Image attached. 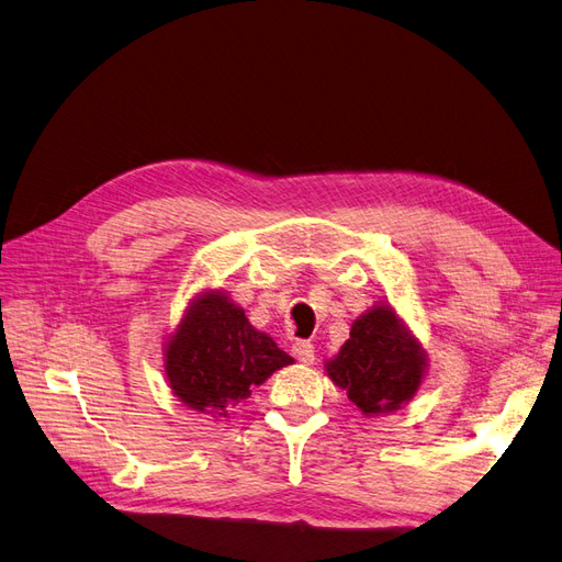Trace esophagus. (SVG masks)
Segmentation results:
<instances>
[{
	"label": "esophagus",
	"instance_id": "esophagus-1",
	"mask_svg": "<svg viewBox=\"0 0 562 562\" xmlns=\"http://www.w3.org/2000/svg\"><path fill=\"white\" fill-rule=\"evenodd\" d=\"M291 351L300 363H314V345L310 339H297V342H293Z\"/></svg>",
	"mask_w": 562,
	"mask_h": 562
}]
</instances>
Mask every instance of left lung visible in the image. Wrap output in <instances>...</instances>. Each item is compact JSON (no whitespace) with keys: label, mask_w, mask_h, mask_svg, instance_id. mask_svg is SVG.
<instances>
[{"label":"left lung","mask_w":562,"mask_h":562,"mask_svg":"<svg viewBox=\"0 0 562 562\" xmlns=\"http://www.w3.org/2000/svg\"><path fill=\"white\" fill-rule=\"evenodd\" d=\"M326 370L361 413L380 415L415 396L424 375V353L394 312L375 307L353 321L349 339Z\"/></svg>","instance_id":"8db88e82"}]
</instances>
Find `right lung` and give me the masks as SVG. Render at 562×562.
I'll return each mask as SVG.
<instances>
[{"label":"right lung","mask_w":562,"mask_h":562,"mask_svg":"<svg viewBox=\"0 0 562 562\" xmlns=\"http://www.w3.org/2000/svg\"><path fill=\"white\" fill-rule=\"evenodd\" d=\"M293 359L225 295H201L166 349L173 394L192 411L227 417L271 372Z\"/></svg>","instance_id":"add662e5"}]
</instances>
